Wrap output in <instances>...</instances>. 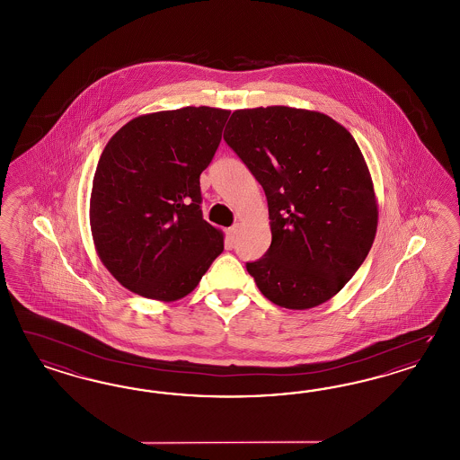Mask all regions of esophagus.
<instances>
[{
  "instance_id": "34e87169",
  "label": "esophagus",
  "mask_w": 460,
  "mask_h": 460,
  "mask_svg": "<svg viewBox=\"0 0 460 460\" xmlns=\"http://www.w3.org/2000/svg\"><path fill=\"white\" fill-rule=\"evenodd\" d=\"M240 228H242V226H240V223H235L234 226H230V228L226 230V234H228V238H230V240H235V237H237L238 235V232H240Z\"/></svg>"
}]
</instances>
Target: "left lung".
<instances>
[{
	"label": "left lung",
	"mask_w": 460,
	"mask_h": 460,
	"mask_svg": "<svg viewBox=\"0 0 460 460\" xmlns=\"http://www.w3.org/2000/svg\"><path fill=\"white\" fill-rule=\"evenodd\" d=\"M223 138L267 196L272 242L247 270L288 310L335 296L366 261L377 198L356 138L325 113L267 106L235 110Z\"/></svg>",
	"instance_id": "obj_1"
}]
</instances>
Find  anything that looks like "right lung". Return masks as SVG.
I'll return each instance as SVG.
<instances>
[{"mask_svg":"<svg viewBox=\"0 0 460 460\" xmlns=\"http://www.w3.org/2000/svg\"><path fill=\"white\" fill-rule=\"evenodd\" d=\"M230 111L186 106L130 119L96 167L89 225L100 261L138 296H188L222 253L223 232L201 215L199 174Z\"/></svg>","mask_w":460,"mask_h":460,"instance_id":"obj_1","label":"right lung"}]
</instances>
